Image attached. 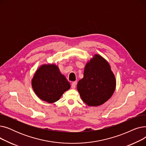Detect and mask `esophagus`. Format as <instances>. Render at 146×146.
<instances>
[{"mask_svg":"<svg viewBox=\"0 0 146 146\" xmlns=\"http://www.w3.org/2000/svg\"><path fill=\"white\" fill-rule=\"evenodd\" d=\"M76 85H77V82H72V85H71V87L72 89H74L76 86Z\"/></svg>","mask_w":146,"mask_h":146,"instance_id":"34e87169","label":"esophagus"}]
</instances>
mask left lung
<instances>
[{"label":"left lung","mask_w":146,"mask_h":146,"mask_svg":"<svg viewBox=\"0 0 146 146\" xmlns=\"http://www.w3.org/2000/svg\"><path fill=\"white\" fill-rule=\"evenodd\" d=\"M116 81L108 63L101 56L95 55L85 67L83 78L77 88L82 101L89 106H99L111 97Z\"/></svg>","instance_id":"1"}]
</instances>
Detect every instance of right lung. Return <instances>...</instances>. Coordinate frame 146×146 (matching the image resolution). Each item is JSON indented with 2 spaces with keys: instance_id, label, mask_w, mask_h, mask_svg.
Segmentation results:
<instances>
[{
  "instance_id": "right-lung-1",
  "label": "right lung",
  "mask_w": 146,
  "mask_h": 146,
  "mask_svg": "<svg viewBox=\"0 0 146 146\" xmlns=\"http://www.w3.org/2000/svg\"><path fill=\"white\" fill-rule=\"evenodd\" d=\"M32 86L36 95L48 103L57 101L70 88V83L54 64L41 66L34 76Z\"/></svg>"
}]
</instances>
